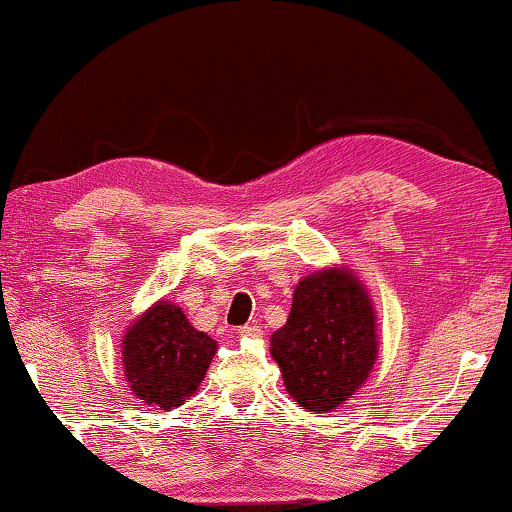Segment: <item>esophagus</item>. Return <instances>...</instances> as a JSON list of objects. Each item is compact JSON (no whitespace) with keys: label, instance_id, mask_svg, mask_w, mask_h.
I'll return each instance as SVG.
<instances>
[{"label":"esophagus","instance_id":"1","mask_svg":"<svg viewBox=\"0 0 512 512\" xmlns=\"http://www.w3.org/2000/svg\"><path fill=\"white\" fill-rule=\"evenodd\" d=\"M238 335H241V338H260L262 328L257 326V323H250V326L238 328Z\"/></svg>","mask_w":512,"mask_h":512}]
</instances>
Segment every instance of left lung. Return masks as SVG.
Listing matches in <instances>:
<instances>
[{
  "instance_id": "left-lung-1",
  "label": "left lung",
  "mask_w": 512,
  "mask_h": 512,
  "mask_svg": "<svg viewBox=\"0 0 512 512\" xmlns=\"http://www.w3.org/2000/svg\"><path fill=\"white\" fill-rule=\"evenodd\" d=\"M271 357L304 409L321 413L345 404L378 357L373 302L359 278L342 267L304 276L286 326L271 335Z\"/></svg>"
}]
</instances>
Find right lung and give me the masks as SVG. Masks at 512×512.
<instances>
[{"instance_id": "obj_1", "label": "right lung", "mask_w": 512, "mask_h": 512, "mask_svg": "<svg viewBox=\"0 0 512 512\" xmlns=\"http://www.w3.org/2000/svg\"><path fill=\"white\" fill-rule=\"evenodd\" d=\"M217 352L208 333L196 331L177 304L160 300L122 338V366L137 399L170 411L198 390Z\"/></svg>"}]
</instances>
